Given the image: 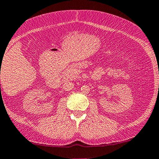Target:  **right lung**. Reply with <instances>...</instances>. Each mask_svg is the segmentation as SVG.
I'll return each mask as SVG.
<instances>
[{
	"label": "right lung",
	"instance_id": "obj_1",
	"mask_svg": "<svg viewBox=\"0 0 159 159\" xmlns=\"http://www.w3.org/2000/svg\"><path fill=\"white\" fill-rule=\"evenodd\" d=\"M0 86H1V84H0Z\"/></svg>",
	"mask_w": 159,
	"mask_h": 159
}]
</instances>
